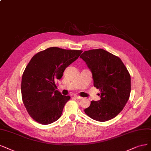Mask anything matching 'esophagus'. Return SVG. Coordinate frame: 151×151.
<instances>
[{
  "instance_id": "esophagus-1",
  "label": "esophagus",
  "mask_w": 151,
  "mask_h": 151,
  "mask_svg": "<svg viewBox=\"0 0 151 151\" xmlns=\"http://www.w3.org/2000/svg\"><path fill=\"white\" fill-rule=\"evenodd\" d=\"M75 96V98H76V99H83V97H81V96H78V95H75L74 96Z\"/></svg>"
}]
</instances>
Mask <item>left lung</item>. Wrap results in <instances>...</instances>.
<instances>
[{
  "label": "left lung",
  "mask_w": 151,
  "mask_h": 151,
  "mask_svg": "<svg viewBox=\"0 0 151 151\" xmlns=\"http://www.w3.org/2000/svg\"><path fill=\"white\" fill-rule=\"evenodd\" d=\"M80 58L91 71L94 86L101 91V99L92 101L85 113L100 122L115 118L129 98V71L119 57L101 48L85 51Z\"/></svg>",
  "instance_id": "obj_1"
}]
</instances>
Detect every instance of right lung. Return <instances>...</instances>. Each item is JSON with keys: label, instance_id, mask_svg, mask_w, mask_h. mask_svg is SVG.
<instances>
[{"label": "right lung", "instance_id": "1", "mask_svg": "<svg viewBox=\"0 0 151 151\" xmlns=\"http://www.w3.org/2000/svg\"><path fill=\"white\" fill-rule=\"evenodd\" d=\"M82 52L50 47L35 54L28 63L22 78V101L27 112L38 123L51 124L61 117L70 96L57 90L55 82L61 79L65 68Z\"/></svg>", "mask_w": 151, "mask_h": 151}]
</instances>
